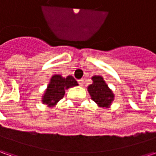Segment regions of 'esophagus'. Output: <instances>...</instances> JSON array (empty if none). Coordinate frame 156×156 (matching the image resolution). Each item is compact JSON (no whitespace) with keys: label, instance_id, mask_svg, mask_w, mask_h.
<instances>
[{"label":"esophagus","instance_id":"obj_1","mask_svg":"<svg viewBox=\"0 0 156 156\" xmlns=\"http://www.w3.org/2000/svg\"><path fill=\"white\" fill-rule=\"evenodd\" d=\"M78 82H79V84H80L81 86H82V85L84 84V80H83V79H80V80L78 81Z\"/></svg>","mask_w":156,"mask_h":156}]
</instances>
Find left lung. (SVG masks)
<instances>
[{
	"mask_svg": "<svg viewBox=\"0 0 156 156\" xmlns=\"http://www.w3.org/2000/svg\"><path fill=\"white\" fill-rule=\"evenodd\" d=\"M93 83L87 87L91 99L101 108H109L115 95L103 80V77L94 75L92 77Z\"/></svg>",
	"mask_w": 156,
	"mask_h": 156,
	"instance_id": "8db88e82",
	"label": "left lung"
}]
</instances>
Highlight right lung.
Instances as JSON below:
<instances>
[{
	"instance_id": "add662e5",
	"label": "right lung",
	"mask_w": 156,
	"mask_h": 156,
	"mask_svg": "<svg viewBox=\"0 0 156 156\" xmlns=\"http://www.w3.org/2000/svg\"><path fill=\"white\" fill-rule=\"evenodd\" d=\"M75 86H78V83L71 75L66 78L60 75H53L42 96V103L48 107H54L60 100L62 99L66 89Z\"/></svg>"
}]
</instances>
